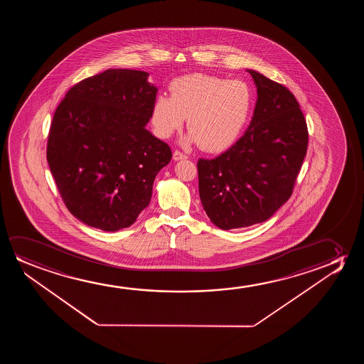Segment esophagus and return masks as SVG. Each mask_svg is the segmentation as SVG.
Masks as SVG:
<instances>
[{
    "mask_svg": "<svg viewBox=\"0 0 364 364\" xmlns=\"http://www.w3.org/2000/svg\"><path fill=\"white\" fill-rule=\"evenodd\" d=\"M173 158H174V160H181L186 159L188 156H186L184 153H181L180 150H175L174 154H173Z\"/></svg>",
    "mask_w": 364,
    "mask_h": 364,
    "instance_id": "34e87169",
    "label": "esophagus"
}]
</instances>
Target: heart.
Listing matches in <instances>:
<instances>
[{"label":"heart","instance_id":"1","mask_svg":"<svg viewBox=\"0 0 364 364\" xmlns=\"http://www.w3.org/2000/svg\"><path fill=\"white\" fill-rule=\"evenodd\" d=\"M170 95H158L151 122L155 133L168 138L188 117L186 143L198 141L201 149L218 151L234 143L247 123L252 92L242 80H229L205 73L179 77Z\"/></svg>","mask_w":364,"mask_h":364}]
</instances>
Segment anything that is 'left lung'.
I'll list each match as a JSON object with an SVG mask.
<instances>
[{
	"instance_id": "1",
	"label": "left lung",
	"mask_w": 364,
	"mask_h": 364,
	"mask_svg": "<svg viewBox=\"0 0 364 364\" xmlns=\"http://www.w3.org/2000/svg\"><path fill=\"white\" fill-rule=\"evenodd\" d=\"M257 88L245 134L215 159H199L205 213L223 230L269 219L289 199L309 145L299 102L284 85L249 70Z\"/></svg>"
}]
</instances>
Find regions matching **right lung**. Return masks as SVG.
Returning <instances> with one entry per match:
<instances>
[{"instance_id":"obj_1","label":"right lung","mask_w":364,"mask_h":364,"mask_svg":"<svg viewBox=\"0 0 364 364\" xmlns=\"http://www.w3.org/2000/svg\"><path fill=\"white\" fill-rule=\"evenodd\" d=\"M156 87L143 70H107L73 85L55 109L47 161L70 214L117 231L149 205L171 149L145 129Z\"/></svg>"}]
</instances>
